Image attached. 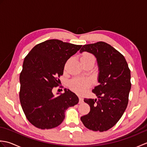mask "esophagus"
<instances>
[{
  "label": "esophagus",
  "instance_id": "1",
  "mask_svg": "<svg viewBox=\"0 0 147 147\" xmlns=\"http://www.w3.org/2000/svg\"><path fill=\"white\" fill-rule=\"evenodd\" d=\"M83 102V98L82 97H79V104H82Z\"/></svg>",
  "mask_w": 147,
  "mask_h": 147
}]
</instances>
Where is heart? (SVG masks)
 <instances>
[{"mask_svg":"<svg viewBox=\"0 0 147 147\" xmlns=\"http://www.w3.org/2000/svg\"><path fill=\"white\" fill-rule=\"evenodd\" d=\"M81 61H95V59L92 54L90 53H83L80 59ZM90 85V80L86 78H75L70 83V86L74 92L78 93H82Z\"/></svg>","mask_w":147,"mask_h":147,"instance_id":"heart-1","label":"heart"}]
</instances>
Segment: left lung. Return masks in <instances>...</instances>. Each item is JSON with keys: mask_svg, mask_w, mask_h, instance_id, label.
<instances>
[{"mask_svg": "<svg viewBox=\"0 0 147 147\" xmlns=\"http://www.w3.org/2000/svg\"><path fill=\"white\" fill-rule=\"evenodd\" d=\"M83 52L96 59L98 85L92 90L98 99H84L90 111L81 121L89 129L105 131L117 123L127 107L131 86L130 70L124 56L105 42L83 45L80 52Z\"/></svg>", "mask_w": 147, "mask_h": 147, "instance_id": "left-lung-1", "label": "left lung"}]
</instances>
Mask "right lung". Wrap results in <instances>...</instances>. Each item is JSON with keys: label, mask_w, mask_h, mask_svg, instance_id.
Here are the masks:
<instances>
[{"label": "right lung", "mask_w": 147, "mask_h": 147, "mask_svg": "<svg viewBox=\"0 0 147 147\" xmlns=\"http://www.w3.org/2000/svg\"><path fill=\"white\" fill-rule=\"evenodd\" d=\"M82 45L52 39L39 43L31 50L20 74V99L27 119L39 129L58 126L65 118L67 108L76 105L79 98L69 89L55 96L54 87L63 74L65 62Z\"/></svg>", "instance_id": "add662e5"}]
</instances>
